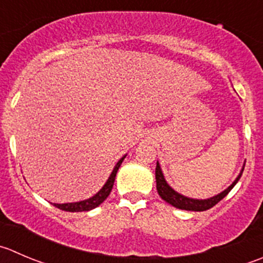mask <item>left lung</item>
Listing matches in <instances>:
<instances>
[{
    "instance_id": "1",
    "label": "left lung",
    "mask_w": 263,
    "mask_h": 263,
    "mask_svg": "<svg viewBox=\"0 0 263 263\" xmlns=\"http://www.w3.org/2000/svg\"><path fill=\"white\" fill-rule=\"evenodd\" d=\"M244 165L246 164H243V168H241L240 173H239L238 177L235 178V181H234V182L231 183L226 190H223L222 193L217 194V195L212 196V198H208V199H193V198H187V196L177 193V191H175L170 185H168L164 176H163L162 170H160L159 163L157 162V168H155V180H157L158 194H159L160 198H162L163 200H165V202L170 203V204L173 205V207L178 208V210L195 211V212L207 211L210 210V208H212L213 205L217 204L221 199H223V198L230 193L231 189L236 185L239 178L241 177V173H243L244 171Z\"/></svg>"
}]
</instances>
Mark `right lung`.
Masks as SVG:
<instances>
[{"instance_id": "obj_1", "label": "right lung", "mask_w": 263, "mask_h": 263, "mask_svg": "<svg viewBox=\"0 0 263 263\" xmlns=\"http://www.w3.org/2000/svg\"><path fill=\"white\" fill-rule=\"evenodd\" d=\"M124 158H126V155H124V157H122L121 159L118 160V163H117L116 167H114V170H113V172H111L110 176H109V178H108V181L105 182V185H104L103 187L100 189V191H98L95 195L91 196V198H88V199H86V200H81V202L64 203V204H56V203H53V205H55L56 208H59V210L67 211V212H85V211H91V210H93V208L99 207V205H100L101 203L106 199V198H108L109 194H110L111 189H113V185H114V181H116L117 172H118L119 167H121V164H122V162L124 160Z\"/></svg>"}]
</instances>
